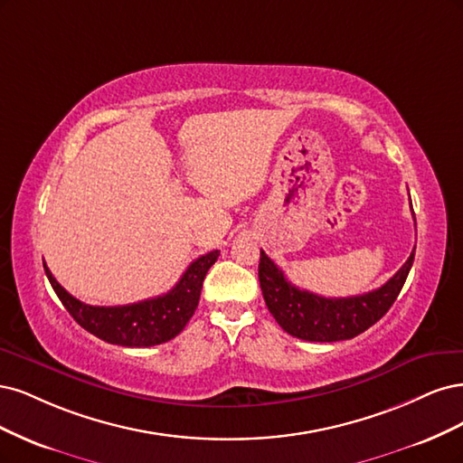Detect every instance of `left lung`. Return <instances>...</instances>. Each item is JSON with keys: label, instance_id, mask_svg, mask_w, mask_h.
I'll list each match as a JSON object with an SVG mask.
<instances>
[{"label": "left lung", "instance_id": "obj_1", "mask_svg": "<svg viewBox=\"0 0 463 463\" xmlns=\"http://www.w3.org/2000/svg\"><path fill=\"white\" fill-rule=\"evenodd\" d=\"M413 258L415 248L398 273L377 290L350 298H323L294 287L261 250L260 285L271 316L288 335L309 342L348 340L367 331L391 309L408 279Z\"/></svg>", "mask_w": 463, "mask_h": 463}]
</instances>
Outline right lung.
I'll use <instances>...</instances> for the list:
<instances>
[{
  "mask_svg": "<svg viewBox=\"0 0 463 463\" xmlns=\"http://www.w3.org/2000/svg\"><path fill=\"white\" fill-rule=\"evenodd\" d=\"M219 250H213L188 265L181 280L163 296L150 298L128 306H88L71 296L52 275L43 269L59 300L82 329L117 346L146 348L167 342L181 333L200 302L203 279L217 261Z\"/></svg>",
  "mask_w": 463,
  "mask_h": 463,
  "instance_id": "obj_1",
  "label": "right lung"
}]
</instances>
